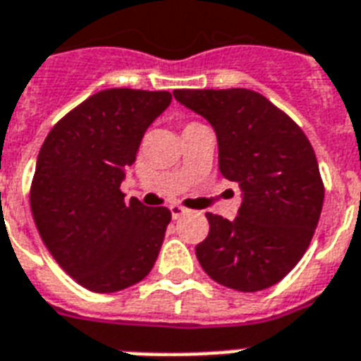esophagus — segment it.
Returning <instances> with one entry per match:
<instances>
[{
    "label": "esophagus",
    "mask_w": 361,
    "mask_h": 361,
    "mask_svg": "<svg viewBox=\"0 0 361 361\" xmlns=\"http://www.w3.org/2000/svg\"><path fill=\"white\" fill-rule=\"evenodd\" d=\"M187 212H189V209H185V208H181V206H170V214H172V219H180L181 215H185Z\"/></svg>",
    "instance_id": "esophagus-1"
}]
</instances>
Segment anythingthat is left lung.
I'll list each match as a JSON object with an SVG mask.
<instances>
[{
    "label": "left lung",
    "mask_w": 361,
    "mask_h": 361,
    "mask_svg": "<svg viewBox=\"0 0 361 361\" xmlns=\"http://www.w3.org/2000/svg\"><path fill=\"white\" fill-rule=\"evenodd\" d=\"M174 97L214 127L221 174L241 191L232 221L206 214L209 234L195 249L198 262L234 290L274 286L307 251L324 202L307 136L251 90H176Z\"/></svg>",
    "instance_id": "8db88e82"
}]
</instances>
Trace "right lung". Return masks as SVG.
I'll list each match as a JSON object with an SVG mask.
<instances>
[{"instance_id":"right-lung-1","label":"right lung","mask_w":361,"mask_h":361,"mask_svg":"<svg viewBox=\"0 0 361 361\" xmlns=\"http://www.w3.org/2000/svg\"><path fill=\"white\" fill-rule=\"evenodd\" d=\"M169 92L104 90L54 125L37 157L31 214L56 262L99 294L136 285L157 260L170 209L120 191Z\"/></svg>"}]
</instances>
